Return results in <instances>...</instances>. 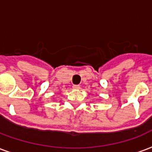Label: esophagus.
I'll use <instances>...</instances> for the list:
<instances>
[{
  "label": "esophagus",
  "instance_id": "obj_1",
  "mask_svg": "<svg viewBox=\"0 0 152 152\" xmlns=\"http://www.w3.org/2000/svg\"><path fill=\"white\" fill-rule=\"evenodd\" d=\"M72 88L74 89H80V86L79 85H74V86H72Z\"/></svg>",
  "mask_w": 152,
  "mask_h": 152
}]
</instances>
